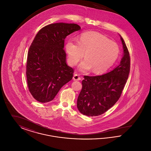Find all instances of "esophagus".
Here are the masks:
<instances>
[{
    "mask_svg": "<svg viewBox=\"0 0 151 151\" xmlns=\"http://www.w3.org/2000/svg\"><path fill=\"white\" fill-rule=\"evenodd\" d=\"M73 80L75 81H79L80 80H81V78L79 76V75L75 74L73 76Z\"/></svg>",
    "mask_w": 151,
    "mask_h": 151,
    "instance_id": "obj_1",
    "label": "esophagus"
}]
</instances>
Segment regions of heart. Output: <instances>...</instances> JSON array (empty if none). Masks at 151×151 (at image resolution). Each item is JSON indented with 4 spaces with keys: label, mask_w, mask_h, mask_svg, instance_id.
I'll return each mask as SVG.
<instances>
[{
    "label": "heart",
    "mask_w": 151,
    "mask_h": 151,
    "mask_svg": "<svg viewBox=\"0 0 151 151\" xmlns=\"http://www.w3.org/2000/svg\"><path fill=\"white\" fill-rule=\"evenodd\" d=\"M65 49L70 65H76L85 53L86 59L79 65V70L86 71L92 69L93 73L98 74L108 71L115 63L120 52L117 43L94 32L82 33L79 42L70 39L66 43Z\"/></svg>",
    "instance_id": "obj_1"
}]
</instances>
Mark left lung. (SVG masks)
<instances>
[{
  "label": "left lung",
  "instance_id": "8db88e82",
  "mask_svg": "<svg viewBox=\"0 0 151 151\" xmlns=\"http://www.w3.org/2000/svg\"><path fill=\"white\" fill-rule=\"evenodd\" d=\"M120 37L123 55L119 65L102 75L84 76L77 101L78 109L84 115L93 116L104 114L121 96L129 75L130 57L126 43Z\"/></svg>",
  "mask_w": 151,
  "mask_h": 151
}]
</instances>
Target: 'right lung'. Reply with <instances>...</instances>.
<instances>
[{"mask_svg": "<svg viewBox=\"0 0 151 151\" xmlns=\"http://www.w3.org/2000/svg\"><path fill=\"white\" fill-rule=\"evenodd\" d=\"M80 29L76 24L59 22L45 26L36 35L28 53L26 74L29 92L38 102L52 100L72 79L73 69L66 63L65 40Z\"/></svg>", "mask_w": 151, "mask_h": 151, "instance_id": "right-lung-1", "label": "right lung"}]
</instances>
